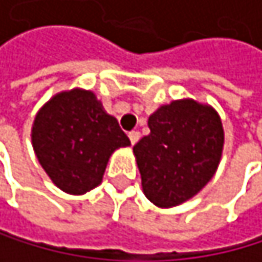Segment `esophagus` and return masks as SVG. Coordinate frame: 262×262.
<instances>
[{"mask_svg": "<svg viewBox=\"0 0 262 262\" xmlns=\"http://www.w3.org/2000/svg\"><path fill=\"white\" fill-rule=\"evenodd\" d=\"M140 137L141 135H140V132H137V130H132V132L128 134V140H130V143H132V144H137Z\"/></svg>", "mask_w": 262, "mask_h": 262, "instance_id": "obj_1", "label": "esophagus"}]
</instances>
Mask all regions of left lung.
Listing matches in <instances>:
<instances>
[{"instance_id": "8db88e82", "label": "left lung", "mask_w": 262, "mask_h": 262, "mask_svg": "<svg viewBox=\"0 0 262 262\" xmlns=\"http://www.w3.org/2000/svg\"><path fill=\"white\" fill-rule=\"evenodd\" d=\"M135 146L143 192L159 207L178 206L210 181L223 149V127L207 105L176 100L149 118Z\"/></svg>"}]
</instances>
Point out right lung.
Masks as SVG:
<instances>
[{
	"label": "right lung",
	"mask_w": 262,
	"mask_h": 262,
	"mask_svg": "<svg viewBox=\"0 0 262 262\" xmlns=\"http://www.w3.org/2000/svg\"><path fill=\"white\" fill-rule=\"evenodd\" d=\"M33 147L39 163L61 190L83 195L102 182L110 156L130 141L91 91L56 94L37 113Z\"/></svg>",
	"instance_id": "right-lung-1"
}]
</instances>
